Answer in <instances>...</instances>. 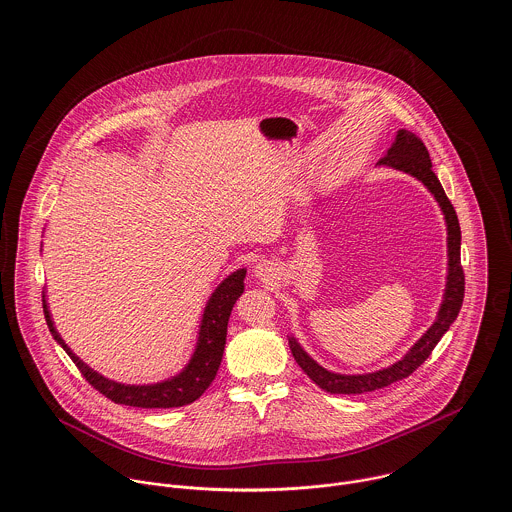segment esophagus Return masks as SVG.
I'll return each instance as SVG.
<instances>
[{
    "label": "esophagus",
    "instance_id": "obj_1",
    "mask_svg": "<svg viewBox=\"0 0 512 512\" xmlns=\"http://www.w3.org/2000/svg\"><path fill=\"white\" fill-rule=\"evenodd\" d=\"M254 276L262 282H270L274 280L276 276V266L270 262V260H260L256 266H254Z\"/></svg>",
    "mask_w": 512,
    "mask_h": 512
}]
</instances>
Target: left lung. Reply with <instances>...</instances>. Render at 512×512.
<instances>
[{
  "label": "left lung",
  "instance_id": "8db88e82",
  "mask_svg": "<svg viewBox=\"0 0 512 512\" xmlns=\"http://www.w3.org/2000/svg\"><path fill=\"white\" fill-rule=\"evenodd\" d=\"M378 165L392 167L398 171H404L418 181H422L428 191L436 197L439 209L445 217L447 224V282H445V293L443 301L439 305L438 317L434 325L418 339V343L394 365L376 372H366V374H339L331 372L321 365H317L295 341V337H290V349H292L295 363L301 366V370L323 390L331 394H365L378 388H384L396 380H402L410 376L418 366L422 365L438 345L439 339L445 335V331L451 327V323L457 319L461 303H463V293H465V276L461 268V228L459 220L455 215L453 205L449 203L441 183H439L436 173L432 171V159L430 153L424 146V142L408 132V130H398L394 144L386 151V155L378 161Z\"/></svg>",
  "mask_w": 512,
  "mask_h": 512
}]
</instances>
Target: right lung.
<instances>
[{
  "label": "right lung",
  "instance_id": "right-lung-1",
  "mask_svg": "<svg viewBox=\"0 0 512 512\" xmlns=\"http://www.w3.org/2000/svg\"><path fill=\"white\" fill-rule=\"evenodd\" d=\"M244 278H246V270L240 268L220 282L219 288L211 293L207 307L203 311V319L199 325V339H197V347L191 361L179 374L155 384H122L84 365L55 329L45 295H43V311H45V319L53 339L67 351V355L73 359L74 365L78 366V370L88 380V384H92L100 394H104L116 404H126L134 408H179L201 398L203 392L215 380L220 361H222L224 345H226L228 317L236 299L244 292Z\"/></svg>",
  "mask_w": 512,
  "mask_h": 512
}]
</instances>
